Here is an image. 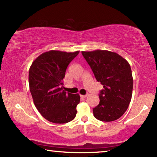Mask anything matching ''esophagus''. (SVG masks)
Returning <instances> with one entry per match:
<instances>
[{"label": "esophagus", "mask_w": 157, "mask_h": 157, "mask_svg": "<svg viewBox=\"0 0 157 157\" xmlns=\"http://www.w3.org/2000/svg\"><path fill=\"white\" fill-rule=\"evenodd\" d=\"M87 96H88V94H86V95H81V98H86Z\"/></svg>", "instance_id": "obj_1"}]
</instances>
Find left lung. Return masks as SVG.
Returning <instances> with one entry per match:
<instances>
[{
  "label": "left lung",
  "instance_id": "obj_1",
  "mask_svg": "<svg viewBox=\"0 0 157 157\" xmlns=\"http://www.w3.org/2000/svg\"><path fill=\"white\" fill-rule=\"evenodd\" d=\"M96 80L104 86L100 102L93 109L96 119L113 121L127 110L133 90V77L129 63L115 52L106 50L82 51Z\"/></svg>",
  "mask_w": 157,
  "mask_h": 157
}]
</instances>
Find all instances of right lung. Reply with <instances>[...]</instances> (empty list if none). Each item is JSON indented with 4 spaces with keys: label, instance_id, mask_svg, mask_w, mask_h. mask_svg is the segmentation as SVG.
<instances>
[{
    "label": "right lung",
    "instance_id": "obj_1",
    "mask_svg": "<svg viewBox=\"0 0 157 157\" xmlns=\"http://www.w3.org/2000/svg\"><path fill=\"white\" fill-rule=\"evenodd\" d=\"M78 53L47 51L36 58L30 67L29 88L34 104L40 114L53 123H67L76 115L80 96L63 91V79L68 64Z\"/></svg>",
    "mask_w": 157,
    "mask_h": 157
}]
</instances>
